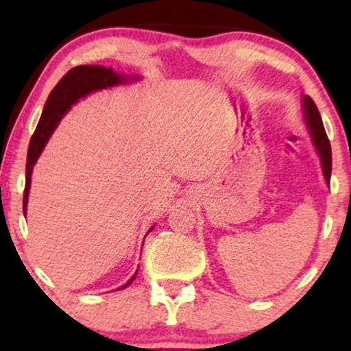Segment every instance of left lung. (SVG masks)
I'll list each match as a JSON object with an SVG mask.
<instances>
[{
    "label": "left lung",
    "instance_id": "obj_1",
    "mask_svg": "<svg viewBox=\"0 0 351 351\" xmlns=\"http://www.w3.org/2000/svg\"><path fill=\"white\" fill-rule=\"evenodd\" d=\"M302 110H304V118L306 128H308L310 131L311 141H313V145L319 155L324 179L329 184L330 171H332V152H330L329 138L326 136L323 119H321L318 108H316L315 102L311 100V97H308V95H305V97L302 99Z\"/></svg>",
    "mask_w": 351,
    "mask_h": 351
}]
</instances>
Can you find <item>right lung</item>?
I'll return each instance as SVG.
<instances>
[{
    "instance_id": "right-lung-1",
    "label": "right lung",
    "mask_w": 351,
    "mask_h": 351,
    "mask_svg": "<svg viewBox=\"0 0 351 351\" xmlns=\"http://www.w3.org/2000/svg\"><path fill=\"white\" fill-rule=\"evenodd\" d=\"M129 78H126L123 73H117L113 69H105L100 65H80L66 71L64 78L56 84V88L51 90L49 97L46 100L45 108H43L40 123L33 132L30 145H28L27 153V169H25V190H23V215L27 214V203H28V191H30V182H32V171L38 158H40L43 148H45L46 142L49 141L51 134L54 132L57 124L62 119V117L69 112L73 104L78 102L81 97L94 93V90H100L105 88H112V86L126 83ZM137 80V78H131ZM153 227L148 230L152 232ZM134 275L126 285L119 287L124 289L131 285Z\"/></svg>"
}]
</instances>
